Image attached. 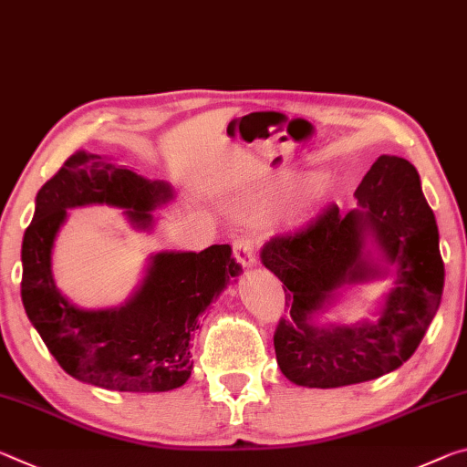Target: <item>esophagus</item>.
I'll return each instance as SVG.
<instances>
[{
	"label": "esophagus",
	"mask_w": 467,
	"mask_h": 467,
	"mask_svg": "<svg viewBox=\"0 0 467 467\" xmlns=\"http://www.w3.org/2000/svg\"><path fill=\"white\" fill-rule=\"evenodd\" d=\"M234 256L242 266H252L256 263V242L250 235H242L234 242Z\"/></svg>",
	"instance_id": "esophagus-1"
}]
</instances>
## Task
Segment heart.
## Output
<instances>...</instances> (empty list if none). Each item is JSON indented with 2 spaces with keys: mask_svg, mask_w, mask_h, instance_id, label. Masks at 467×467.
<instances>
[{
  "mask_svg": "<svg viewBox=\"0 0 467 467\" xmlns=\"http://www.w3.org/2000/svg\"><path fill=\"white\" fill-rule=\"evenodd\" d=\"M294 186H296V180L287 178V175L277 182V190H281V192H287V190H292Z\"/></svg>",
  "mask_w": 467,
  "mask_h": 467,
  "instance_id": "heart-1",
  "label": "heart"
}]
</instances>
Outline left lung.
Listing matches in <instances>:
<instances>
[{
  "label": "left lung",
  "mask_w": 467,
  "mask_h": 467,
  "mask_svg": "<svg viewBox=\"0 0 467 467\" xmlns=\"http://www.w3.org/2000/svg\"><path fill=\"white\" fill-rule=\"evenodd\" d=\"M356 198L360 209L341 215L337 204H328L306 225L275 235L261 252L292 306L289 318H279L273 343L281 372L296 385L343 387L400 368L439 310L445 265L416 167L401 157H379ZM366 234L396 265L398 281L384 315L354 329L310 326L335 288L378 274L363 258Z\"/></svg>",
  "instance_id": "left-lung-1"
}]
</instances>
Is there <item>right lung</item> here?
<instances>
[{
	"mask_svg": "<svg viewBox=\"0 0 467 467\" xmlns=\"http://www.w3.org/2000/svg\"><path fill=\"white\" fill-rule=\"evenodd\" d=\"M171 198L101 155L76 150L36 194L35 217L22 240V304L45 346L70 377L111 391L159 393L182 387L192 372V339L201 315L242 271L229 244L202 252L152 256L136 296L118 310H80L59 294L51 248L66 209L111 204L134 225L149 227L150 211Z\"/></svg>",
	"mask_w": 467,
	"mask_h": 467,
	"instance_id": "right-lung-1",
	"label": "right lung"
}]
</instances>
